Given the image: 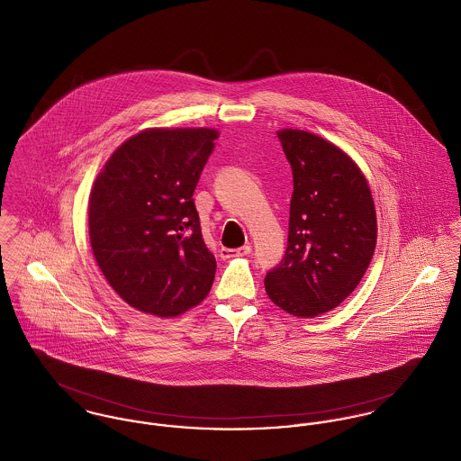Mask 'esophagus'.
Masks as SVG:
<instances>
[{
  "instance_id": "esophagus-1",
  "label": "esophagus",
  "mask_w": 461,
  "mask_h": 461,
  "mask_svg": "<svg viewBox=\"0 0 461 461\" xmlns=\"http://www.w3.org/2000/svg\"><path fill=\"white\" fill-rule=\"evenodd\" d=\"M250 246H244V248L239 249H226L222 248L219 250V254H221V258L222 259H226V258H233V256H248L250 254Z\"/></svg>"
}]
</instances>
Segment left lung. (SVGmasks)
Listing matches in <instances>:
<instances>
[{"label": "left lung", "mask_w": 461, "mask_h": 461, "mask_svg": "<svg viewBox=\"0 0 461 461\" xmlns=\"http://www.w3.org/2000/svg\"><path fill=\"white\" fill-rule=\"evenodd\" d=\"M293 170L283 261L265 277L270 300L298 318L339 307L363 279L377 240L366 178L333 143L302 130L277 133Z\"/></svg>", "instance_id": "obj_1"}]
</instances>
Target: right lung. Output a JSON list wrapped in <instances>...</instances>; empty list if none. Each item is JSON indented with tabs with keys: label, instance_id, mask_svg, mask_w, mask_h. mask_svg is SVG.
<instances>
[{
	"label": "right lung",
	"instance_id": "obj_1",
	"mask_svg": "<svg viewBox=\"0 0 461 461\" xmlns=\"http://www.w3.org/2000/svg\"><path fill=\"white\" fill-rule=\"evenodd\" d=\"M217 137L209 128L147 130L122 143L95 180L91 248L108 284L137 311L174 318L212 287L215 258L193 193Z\"/></svg>",
	"mask_w": 461,
	"mask_h": 461
}]
</instances>
